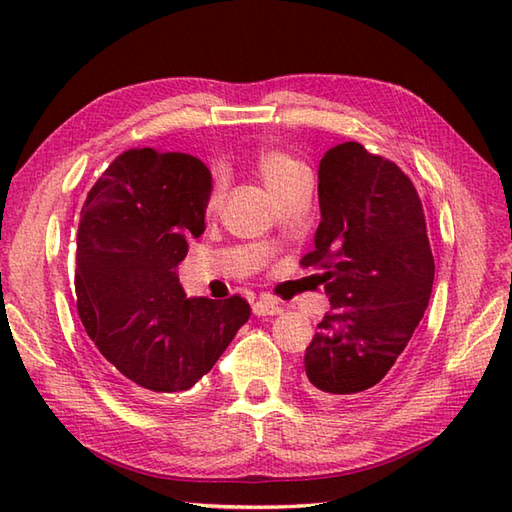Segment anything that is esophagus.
I'll return each instance as SVG.
<instances>
[{"instance_id": "34e87169", "label": "esophagus", "mask_w": 512, "mask_h": 512, "mask_svg": "<svg viewBox=\"0 0 512 512\" xmlns=\"http://www.w3.org/2000/svg\"><path fill=\"white\" fill-rule=\"evenodd\" d=\"M253 312L257 314V317H270V314H279V312H281V306H279V303H277L275 299L262 297V299H257V301L253 303Z\"/></svg>"}]
</instances>
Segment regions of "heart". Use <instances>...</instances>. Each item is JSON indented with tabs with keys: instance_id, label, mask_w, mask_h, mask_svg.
I'll use <instances>...</instances> for the list:
<instances>
[{
	"instance_id": "1",
	"label": "heart",
	"mask_w": 512,
	"mask_h": 512,
	"mask_svg": "<svg viewBox=\"0 0 512 512\" xmlns=\"http://www.w3.org/2000/svg\"><path fill=\"white\" fill-rule=\"evenodd\" d=\"M253 167L257 171V176L262 178V182L270 189V193L275 195V198H279L281 193H286L292 184L299 182L303 176H308L306 167H303L297 158H292L281 149L257 151ZM220 191H222L220 180H215L213 191H211V206L220 200Z\"/></svg>"
}]
</instances>
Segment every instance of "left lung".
Returning a JSON list of instances; mask_svg holds the SVG:
<instances>
[{
    "label": "left lung",
    "mask_w": 512,
    "mask_h": 512,
    "mask_svg": "<svg viewBox=\"0 0 512 512\" xmlns=\"http://www.w3.org/2000/svg\"><path fill=\"white\" fill-rule=\"evenodd\" d=\"M321 222L301 268H317L330 308L306 347L321 394L358 398L378 385L429 306L433 264L422 202L409 176L361 143L325 151Z\"/></svg>",
    "instance_id": "left-lung-1"
}]
</instances>
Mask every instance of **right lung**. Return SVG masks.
<instances>
[{"label":"right lung","mask_w":512,"mask_h":512,"mask_svg":"<svg viewBox=\"0 0 512 512\" xmlns=\"http://www.w3.org/2000/svg\"><path fill=\"white\" fill-rule=\"evenodd\" d=\"M211 171L127 149L96 180L76 233V310L107 369L140 400L191 389L248 321L239 295L187 299L176 266L204 233Z\"/></svg>","instance_id":"obj_1"}]
</instances>
